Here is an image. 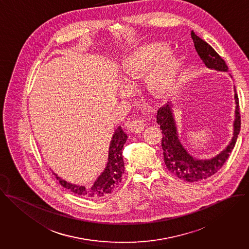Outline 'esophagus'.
Here are the masks:
<instances>
[{"mask_svg":"<svg viewBox=\"0 0 249 249\" xmlns=\"http://www.w3.org/2000/svg\"><path fill=\"white\" fill-rule=\"evenodd\" d=\"M127 127L133 133H141L144 130L145 124L141 119H133L127 123Z\"/></svg>","mask_w":249,"mask_h":249,"instance_id":"34e87169","label":"esophagus"}]
</instances>
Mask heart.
<instances>
[{"label": "heart", "instance_id": "heart-1", "mask_svg": "<svg viewBox=\"0 0 249 249\" xmlns=\"http://www.w3.org/2000/svg\"><path fill=\"white\" fill-rule=\"evenodd\" d=\"M168 51L164 42H153L131 52L121 62L120 70L127 81L141 79L145 73V87L150 93L162 98L173 91L182 70L180 54Z\"/></svg>", "mask_w": 249, "mask_h": 249}]
</instances>
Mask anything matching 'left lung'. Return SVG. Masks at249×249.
Listing matches in <instances>:
<instances>
[{
    "label": "left lung",
    "mask_w": 249,
    "mask_h": 249,
    "mask_svg": "<svg viewBox=\"0 0 249 249\" xmlns=\"http://www.w3.org/2000/svg\"><path fill=\"white\" fill-rule=\"evenodd\" d=\"M191 35L196 50L205 66L209 69L228 72V67L225 61L212 48V46L197 36L194 31H192ZM230 77L232 78L231 75ZM234 92L236 107L232 139L221 152L208 159H199L189 153V151L183 145L177 129L173 110L174 104L172 101L158 110L157 123L160 126L162 134L161 148L163 150L162 155L164 158V163L168 170L175 174L179 179L186 182H197L205 180L217 172L228 159L230 153L235 147L241 130L239 99L238 95L236 94L235 87Z\"/></svg>",
    "instance_id": "left-lung-1"
}]
</instances>
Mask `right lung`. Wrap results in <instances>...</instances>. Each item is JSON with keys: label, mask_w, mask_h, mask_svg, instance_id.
I'll return each instance as SVG.
<instances>
[{"label": "right lung", "mask_w": 249, "mask_h": 249, "mask_svg": "<svg viewBox=\"0 0 249 249\" xmlns=\"http://www.w3.org/2000/svg\"><path fill=\"white\" fill-rule=\"evenodd\" d=\"M127 141V135L121 129L117 127L114 131L109 147L107 161L105 169L101 172L95 182L89 186L85 187L82 185L73 184L63 180L57 174L53 173L60 185L72 193L81 196L83 197L90 199H102L111 193H113L119 186L122 175L124 173V160L122 157V149Z\"/></svg>", "instance_id": "right-lung-1"}]
</instances>
